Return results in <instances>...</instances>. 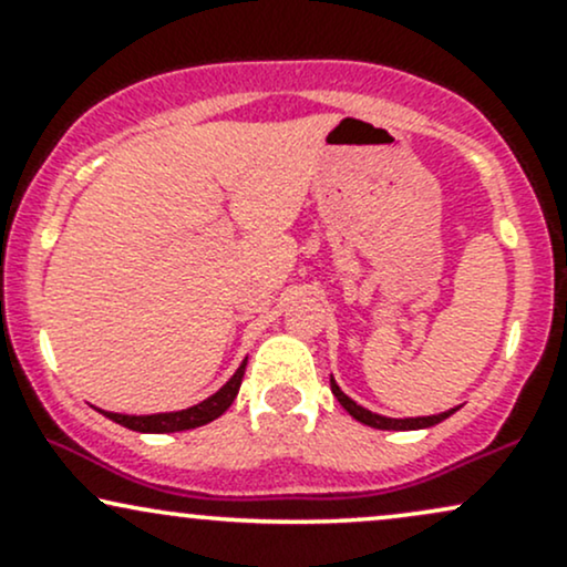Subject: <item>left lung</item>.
<instances>
[{
	"label": "left lung",
	"mask_w": 567,
	"mask_h": 567,
	"mask_svg": "<svg viewBox=\"0 0 567 567\" xmlns=\"http://www.w3.org/2000/svg\"><path fill=\"white\" fill-rule=\"evenodd\" d=\"M330 389H333L336 400L341 402L343 410H347L351 419H357V421H360V424L373 426V429H386V432H389V429H392V432H413V429H429V426L440 424V421H445L447 415H453L455 410H458V408H451V410H445V413H437V415H419V419H389V415L373 413V410L357 405V402L351 400L349 394L341 392V386H338L333 375H330Z\"/></svg>",
	"instance_id": "8db88e82"
}]
</instances>
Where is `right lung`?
Here are the masks:
<instances>
[{"label": "right lung", "instance_id": "right-lung-1", "mask_svg": "<svg viewBox=\"0 0 567 567\" xmlns=\"http://www.w3.org/2000/svg\"><path fill=\"white\" fill-rule=\"evenodd\" d=\"M245 365L247 357L243 360V365L234 370V375L218 392H213L207 400L197 402V405L186 408V410H171V413H148V415H127V413H112V410H101L95 408L97 413H103L106 419H112L114 424L133 429V432H143V434H167V432H186V429H197L216 421L218 415H224L226 410L231 408L234 396H237L239 386H243V375H245Z\"/></svg>", "mask_w": 567, "mask_h": 567}]
</instances>
